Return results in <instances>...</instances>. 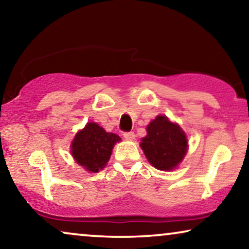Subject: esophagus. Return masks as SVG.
<instances>
[{
	"mask_svg": "<svg viewBox=\"0 0 249 249\" xmlns=\"http://www.w3.org/2000/svg\"><path fill=\"white\" fill-rule=\"evenodd\" d=\"M124 137L127 139V141H134V139H135V132H132V131L124 132Z\"/></svg>",
	"mask_w": 249,
	"mask_h": 249,
	"instance_id": "esophagus-1",
	"label": "esophagus"
}]
</instances>
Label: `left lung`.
<instances>
[{
	"label": "left lung",
	"instance_id": "8db88e82",
	"mask_svg": "<svg viewBox=\"0 0 249 249\" xmlns=\"http://www.w3.org/2000/svg\"><path fill=\"white\" fill-rule=\"evenodd\" d=\"M147 135L142 139L141 147L148 162L162 171L178 166L187 153L188 141L179 124L164 115H158L146 128Z\"/></svg>",
	"mask_w": 249,
	"mask_h": 249
}]
</instances>
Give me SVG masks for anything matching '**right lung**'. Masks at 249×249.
Instances as JSON below:
<instances>
[{"instance_id":"right-lung-1","label":"right lung","mask_w":249,"mask_h":249,"mask_svg":"<svg viewBox=\"0 0 249 249\" xmlns=\"http://www.w3.org/2000/svg\"><path fill=\"white\" fill-rule=\"evenodd\" d=\"M118 135L107 132L95 122H88L71 142V154L78 164L89 172H98L107 165L113 146L120 142Z\"/></svg>"}]
</instances>
